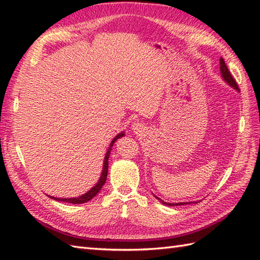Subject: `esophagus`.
I'll list each match as a JSON object with an SVG mask.
<instances>
[{
  "label": "esophagus",
  "mask_w": 260,
  "mask_h": 260,
  "mask_svg": "<svg viewBox=\"0 0 260 260\" xmlns=\"http://www.w3.org/2000/svg\"><path fill=\"white\" fill-rule=\"evenodd\" d=\"M132 128H133V131L134 132H141V129H142V125L140 124V123H134L133 124V126H132Z\"/></svg>",
  "instance_id": "34e87169"
}]
</instances>
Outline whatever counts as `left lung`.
Here are the masks:
<instances>
[{
	"instance_id": "left-lung-1",
	"label": "left lung",
	"mask_w": 260,
	"mask_h": 260,
	"mask_svg": "<svg viewBox=\"0 0 260 260\" xmlns=\"http://www.w3.org/2000/svg\"><path fill=\"white\" fill-rule=\"evenodd\" d=\"M220 71H221V76H222V78H223V80L227 82V84L229 85V86H231L233 88H235L236 90H238L239 91V87H238V85H237V82H236V80L234 79V77L231 76V74H230V71L228 70V67H227V64H225V62H224V60L222 59V58H220ZM157 200H159L161 201L163 204H167V206H169V207H173V206H182V204H187V203H191V202H181V203H169V202H164L163 200H161V199H158L157 197H155Z\"/></svg>"
}]
</instances>
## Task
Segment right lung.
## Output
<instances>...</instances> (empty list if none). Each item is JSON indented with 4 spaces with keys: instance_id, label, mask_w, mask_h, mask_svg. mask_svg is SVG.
Masks as SVG:
<instances>
[{
    "instance_id": "right-lung-1",
    "label": "right lung",
    "mask_w": 260,
    "mask_h": 260,
    "mask_svg": "<svg viewBox=\"0 0 260 260\" xmlns=\"http://www.w3.org/2000/svg\"><path fill=\"white\" fill-rule=\"evenodd\" d=\"M125 134L124 132L123 133H119L118 135L115 136V139L112 141V143H110L109 145V148L107 150V153L106 155H105V159H104V167H103V172H102V175L101 178H99L97 184L91 187V189L88 191L87 193H85V194H82L78 198H54V197H51L49 196V198L53 199V200H57V201H63V202H68V203H74V204H80V203H85L87 201L91 200V199L95 197L97 193L101 191V189L103 187V185L105 184V182H106V179H107V174H108V158H109V154H110V151H112V146L114 145L115 141H117L118 139H120V137H123Z\"/></svg>"
}]
</instances>
